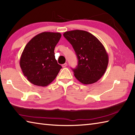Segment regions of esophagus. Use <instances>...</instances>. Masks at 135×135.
Here are the masks:
<instances>
[{
    "instance_id": "esophagus-1",
    "label": "esophagus",
    "mask_w": 135,
    "mask_h": 135,
    "mask_svg": "<svg viewBox=\"0 0 135 135\" xmlns=\"http://www.w3.org/2000/svg\"><path fill=\"white\" fill-rule=\"evenodd\" d=\"M67 63H66V62L62 65V67H67Z\"/></svg>"
}]
</instances>
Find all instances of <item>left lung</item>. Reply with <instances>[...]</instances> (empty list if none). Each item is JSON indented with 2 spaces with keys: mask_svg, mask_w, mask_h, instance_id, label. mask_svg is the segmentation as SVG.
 I'll use <instances>...</instances> for the list:
<instances>
[{
  "mask_svg": "<svg viewBox=\"0 0 135 135\" xmlns=\"http://www.w3.org/2000/svg\"><path fill=\"white\" fill-rule=\"evenodd\" d=\"M63 35L72 45L78 57V66L73 70L75 78L85 85L98 81L108 64V55L101 42L83 30L67 31Z\"/></svg>",
  "mask_w": 135,
  "mask_h": 135,
  "instance_id": "1",
  "label": "left lung"
}]
</instances>
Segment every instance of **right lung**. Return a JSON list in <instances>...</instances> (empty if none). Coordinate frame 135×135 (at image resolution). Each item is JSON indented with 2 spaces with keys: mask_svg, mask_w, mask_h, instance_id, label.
I'll use <instances>...</instances> for the list:
<instances>
[{
  "mask_svg": "<svg viewBox=\"0 0 135 135\" xmlns=\"http://www.w3.org/2000/svg\"><path fill=\"white\" fill-rule=\"evenodd\" d=\"M61 36L59 32H44L34 36L25 46L20 65L31 84L46 86L56 78L62 67L57 62L54 50Z\"/></svg>",
  "mask_w": 135,
  "mask_h": 135,
  "instance_id": "add662e5",
  "label": "right lung"
}]
</instances>
